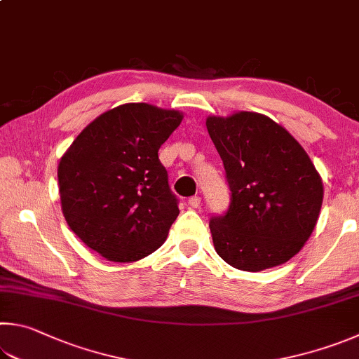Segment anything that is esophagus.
I'll return each mask as SVG.
<instances>
[{
    "label": "esophagus",
    "mask_w": 359,
    "mask_h": 359,
    "mask_svg": "<svg viewBox=\"0 0 359 359\" xmlns=\"http://www.w3.org/2000/svg\"><path fill=\"white\" fill-rule=\"evenodd\" d=\"M188 205H190L191 208H198L201 205V198L199 196H193L188 199Z\"/></svg>",
    "instance_id": "esophagus-1"
}]
</instances>
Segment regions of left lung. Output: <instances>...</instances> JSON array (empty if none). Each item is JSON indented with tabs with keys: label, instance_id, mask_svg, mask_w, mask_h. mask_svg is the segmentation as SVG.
Here are the masks:
<instances>
[{
	"label": "left lung",
	"instance_id": "obj_1",
	"mask_svg": "<svg viewBox=\"0 0 359 359\" xmlns=\"http://www.w3.org/2000/svg\"><path fill=\"white\" fill-rule=\"evenodd\" d=\"M208 135L232 191L212 218L215 251L237 270L262 271L290 260L308 242L323 202V182L302 144L269 116H208Z\"/></svg>",
	"mask_w": 359,
	"mask_h": 359
}]
</instances>
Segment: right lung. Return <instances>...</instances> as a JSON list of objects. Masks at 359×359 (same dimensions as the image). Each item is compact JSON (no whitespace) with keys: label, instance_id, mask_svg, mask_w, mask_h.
I'll list each match as a JSON object with an SVG mask.
<instances>
[{"label":"right lung","instance_id":"add662e5","mask_svg":"<svg viewBox=\"0 0 359 359\" xmlns=\"http://www.w3.org/2000/svg\"><path fill=\"white\" fill-rule=\"evenodd\" d=\"M182 119L177 109L123 103L95 117L61 157L64 218L109 262H136L165 243L179 207L158 149Z\"/></svg>","mask_w":359,"mask_h":359}]
</instances>
